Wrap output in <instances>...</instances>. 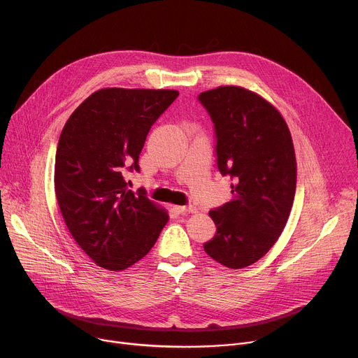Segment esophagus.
<instances>
[{"label":"esophagus","instance_id":"esophagus-1","mask_svg":"<svg viewBox=\"0 0 358 358\" xmlns=\"http://www.w3.org/2000/svg\"><path fill=\"white\" fill-rule=\"evenodd\" d=\"M174 210H176L178 214L196 213V207H192V206H177V207H174Z\"/></svg>","mask_w":358,"mask_h":358}]
</instances>
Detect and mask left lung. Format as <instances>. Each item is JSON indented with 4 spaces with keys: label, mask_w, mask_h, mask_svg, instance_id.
<instances>
[{
    "label": "left lung",
    "mask_w": 358,
    "mask_h": 358,
    "mask_svg": "<svg viewBox=\"0 0 358 358\" xmlns=\"http://www.w3.org/2000/svg\"><path fill=\"white\" fill-rule=\"evenodd\" d=\"M214 124L217 167L233 200L210 211L217 233L204 251L229 268L258 262L287 224L297 182L289 129L263 96L225 85L199 95Z\"/></svg>",
    "instance_id": "left-lung-1"
}]
</instances>
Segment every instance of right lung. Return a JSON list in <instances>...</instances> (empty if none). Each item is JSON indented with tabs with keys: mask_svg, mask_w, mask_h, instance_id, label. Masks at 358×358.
Wrapping results in <instances>:
<instances>
[{
	"mask_svg": "<svg viewBox=\"0 0 358 358\" xmlns=\"http://www.w3.org/2000/svg\"><path fill=\"white\" fill-rule=\"evenodd\" d=\"M178 96L176 90L103 88L64 125L54 170L57 201L69 230L92 262L121 271L148 254L169 221L125 170L138 157L151 125Z\"/></svg>",
	"mask_w": 358,
	"mask_h": 358,
	"instance_id": "right-lung-1",
	"label": "right lung"
}]
</instances>
